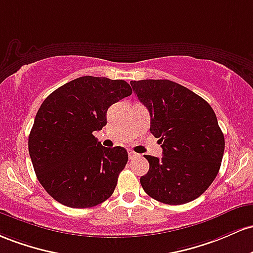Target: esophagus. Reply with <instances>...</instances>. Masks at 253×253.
I'll use <instances>...</instances> for the list:
<instances>
[{
	"instance_id": "1",
	"label": "esophagus",
	"mask_w": 253,
	"mask_h": 253,
	"mask_svg": "<svg viewBox=\"0 0 253 253\" xmlns=\"http://www.w3.org/2000/svg\"><path fill=\"white\" fill-rule=\"evenodd\" d=\"M127 154H129L130 160H134V159H136V158H140V155L136 154V153L132 152V150H129V152H127Z\"/></svg>"
}]
</instances>
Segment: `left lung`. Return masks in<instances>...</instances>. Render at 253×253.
I'll use <instances>...</instances> for the list:
<instances>
[{"label": "left lung", "instance_id": "8db88e82", "mask_svg": "<svg viewBox=\"0 0 253 253\" xmlns=\"http://www.w3.org/2000/svg\"><path fill=\"white\" fill-rule=\"evenodd\" d=\"M148 109L150 132L160 138L163 158L144 155L149 171L140 178L147 195L165 204L191 202L216 178L225 137L211 106L169 80L130 82Z\"/></svg>", "mask_w": 253, "mask_h": 253}]
</instances>
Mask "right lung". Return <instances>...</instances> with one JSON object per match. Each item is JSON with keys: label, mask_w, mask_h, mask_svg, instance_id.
<instances>
[{"label": "right lung", "mask_w": 253, "mask_h": 253, "mask_svg": "<svg viewBox=\"0 0 253 253\" xmlns=\"http://www.w3.org/2000/svg\"><path fill=\"white\" fill-rule=\"evenodd\" d=\"M131 93L124 80L82 76L42 101L28 152L39 183L53 200L90 208L113 194L127 153L123 147H103L93 132L106 126L107 109Z\"/></svg>", "instance_id": "add662e5"}]
</instances>
